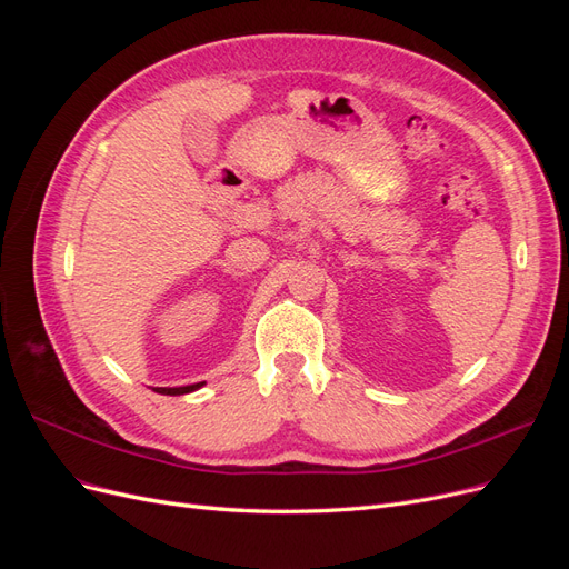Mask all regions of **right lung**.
Segmentation results:
<instances>
[{"label":"right lung","mask_w":569,"mask_h":569,"mask_svg":"<svg viewBox=\"0 0 569 569\" xmlns=\"http://www.w3.org/2000/svg\"><path fill=\"white\" fill-rule=\"evenodd\" d=\"M203 382H199V385H189V387H157L153 391H159V393H170V396H178V393H187V391H194V389H199Z\"/></svg>","instance_id":"obj_1"}]
</instances>
